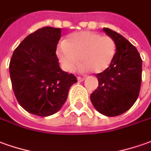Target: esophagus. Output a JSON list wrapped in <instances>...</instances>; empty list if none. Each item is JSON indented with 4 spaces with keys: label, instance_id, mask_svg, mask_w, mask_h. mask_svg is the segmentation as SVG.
Instances as JSON below:
<instances>
[{
    "label": "esophagus",
    "instance_id": "esophagus-1",
    "mask_svg": "<svg viewBox=\"0 0 151 151\" xmlns=\"http://www.w3.org/2000/svg\"><path fill=\"white\" fill-rule=\"evenodd\" d=\"M84 80H85V78H84V77H81V76H78V77H77V81L79 82L83 81Z\"/></svg>",
    "mask_w": 151,
    "mask_h": 151
}]
</instances>
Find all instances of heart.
<instances>
[{"mask_svg":"<svg viewBox=\"0 0 151 151\" xmlns=\"http://www.w3.org/2000/svg\"><path fill=\"white\" fill-rule=\"evenodd\" d=\"M117 50L116 42L109 36L81 31L70 34L58 47L59 62L66 71H73L80 62L82 70L101 73L112 64Z\"/></svg>","mask_w":151,"mask_h":151,"instance_id":"b5f03b06","label":"heart"}]
</instances>
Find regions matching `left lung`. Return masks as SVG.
<instances>
[{
  "instance_id": "8db88e82",
  "label": "left lung",
  "mask_w": 151,
  "mask_h": 151,
  "mask_svg": "<svg viewBox=\"0 0 151 151\" xmlns=\"http://www.w3.org/2000/svg\"><path fill=\"white\" fill-rule=\"evenodd\" d=\"M103 30L113 38L117 50L109 68L95 75L99 86L90 94V100L99 113L115 117L127 112L137 101L141 89L142 60L137 48L123 36L108 28Z\"/></svg>"
}]
</instances>
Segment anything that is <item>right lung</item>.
<instances>
[{"instance_id": "obj_1", "label": "right lung", "mask_w": 151, "mask_h": 151, "mask_svg": "<svg viewBox=\"0 0 151 151\" xmlns=\"http://www.w3.org/2000/svg\"><path fill=\"white\" fill-rule=\"evenodd\" d=\"M62 29L43 27L27 36L10 62L12 89L17 101L29 113L47 117L65 104L70 87L77 82L63 71L56 55Z\"/></svg>"}]
</instances>
